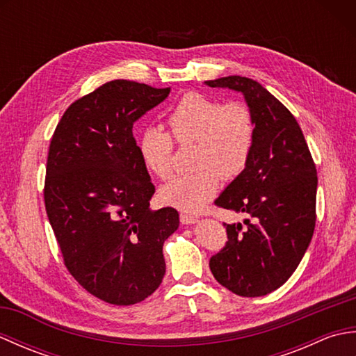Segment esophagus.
<instances>
[{
    "label": "esophagus",
    "mask_w": 356,
    "mask_h": 356,
    "mask_svg": "<svg viewBox=\"0 0 356 356\" xmlns=\"http://www.w3.org/2000/svg\"><path fill=\"white\" fill-rule=\"evenodd\" d=\"M180 222L184 225H193L197 222V216L190 214V213H180Z\"/></svg>",
    "instance_id": "esophagus-1"
}]
</instances>
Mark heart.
<instances>
[{
  "mask_svg": "<svg viewBox=\"0 0 356 356\" xmlns=\"http://www.w3.org/2000/svg\"><path fill=\"white\" fill-rule=\"evenodd\" d=\"M179 143L195 142L191 174L162 186L161 199L171 207L197 211L216 194L220 177L231 180L243 172L255 140L252 113L241 102H226L202 93H186L168 116ZM139 153L147 168L161 180L172 176L174 140L168 131L151 127L143 131Z\"/></svg>",
  "mask_w": 356,
  "mask_h": 356,
  "instance_id": "heart-1",
  "label": "heart"
}]
</instances>
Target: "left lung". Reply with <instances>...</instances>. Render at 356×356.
<instances>
[{
    "label": "left lung",
    "instance_id": "obj_1",
    "mask_svg": "<svg viewBox=\"0 0 356 356\" xmlns=\"http://www.w3.org/2000/svg\"><path fill=\"white\" fill-rule=\"evenodd\" d=\"M205 84L240 92L255 124L246 168L214 202L246 214V226L225 223L228 241L211 257L209 269L240 297H261L287 282L311 243L316 168L297 119L261 84L243 76Z\"/></svg>",
    "mask_w": 356,
    "mask_h": 356
}]
</instances>
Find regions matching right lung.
I'll return each instance as SVG.
<instances>
[{
	"label": "right lung",
	"mask_w": 356,
	"mask_h": 356,
	"mask_svg": "<svg viewBox=\"0 0 356 356\" xmlns=\"http://www.w3.org/2000/svg\"><path fill=\"white\" fill-rule=\"evenodd\" d=\"M170 90L110 81L65 110L50 142L49 222L67 269L105 303H140L165 275L162 248L179 228V213L149 208L154 185L133 124Z\"/></svg>",
	"instance_id": "1"
}]
</instances>
